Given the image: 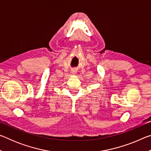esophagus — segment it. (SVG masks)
Returning <instances> with one entry per match:
<instances>
[{
  "mask_svg": "<svg viewBox=\"0 0 151 151\" xmlns=\"http://www.w3.org/2000/svg\"><path fill=\"white\" fill-rule=\"evenodd\" d=\"M72 73L73 74V75H75V71H73Z\"/></svg>",
  "mask_w": 151,
  "mask_h": 151,
  "instance_id": "esophagus-1",
  "label": "esophagus"
}]
</instances>
